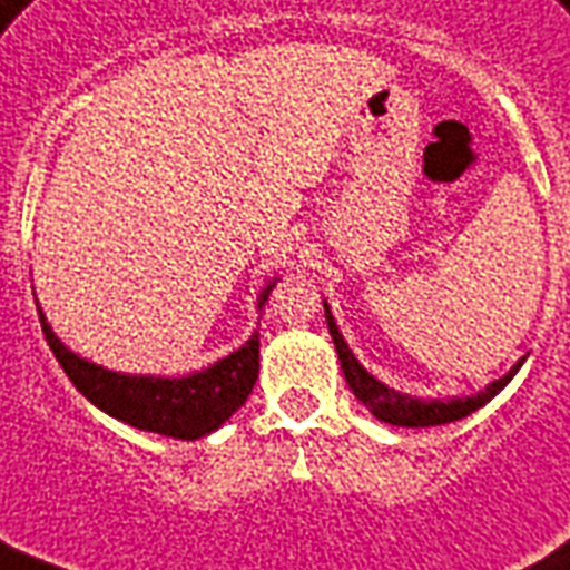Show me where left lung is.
Here are the masks:
<instances>
[{"label": "left lung", "mask_w": 570, "mask_h": 570, "mask_svg": "<svg viewBox=\"0 0 570 570\" xmlns=\"http://www.w3.org/2000/svg\"><path fill=\"white\" fill-rule=\"evenodd\" d=\"M325 320H328V332H332L334 350H337V358H341L343 376L350 382V389H353L355 397H358L376 419L385 421V424H397V428H436V424H451V421L466 419V415H472L475 410H481L484 403L493 401L499 391L514 380V373L520 371V364H523L517 362L502 380L490 382L488 389L478 391L472 397L421 401V397H410V394H401V391L382 385L376 376H371V373L364 371L362 364H358V358L350 353V346H346V341L341 337V332H337V323H334L328 304H325Z\"/></svg>", "instance_id": "obj_1"}]
</instances>
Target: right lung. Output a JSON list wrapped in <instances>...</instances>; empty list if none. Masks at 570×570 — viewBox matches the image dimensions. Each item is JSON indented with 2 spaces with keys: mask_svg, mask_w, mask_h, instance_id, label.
<instances>
[{
  "mask_svg": "<svg viewBox=\"0 0 570 570\" xmlns=\"http://www.w3.org/2000/svg\"><path fill=\"white\" fill-rule=\"evenodd\" d=\"M272 286L275 284H268L259 293L256 307L266 304ZM38 316H41L47 346L53 350L56 362L62 364L68 380L77 385L86 401H92L98 410L130 428L173 436V440H199L220 428L247 401L259 373V332L250 334L245 346H238L236 353H229L206 371L169 380V376H128L86 362L56 337L41 307Z\"/></svg>",
  "mask_w": 570,
  "mask_h": 570,
  "instance_id": "add662e5",
  "label": "right lung"
}]
</instances>
